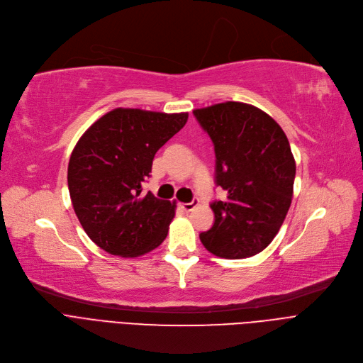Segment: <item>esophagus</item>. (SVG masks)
<instances>
[{"mask_svg": "<svg viewBox=\"0 0 363 363\" xmlns=\"http://www.w3.org/2000/svg\"><path fill=\"white\" fill-rule=\"evenodd\" d=\"M197 206H199V200H197V199H194L191 203H181V204H179V207L182 208L184 212H191L193 208L197 207Z\"/></svg>", "mask_w": 363, "mask_h": 363, "instance_id": "obj_1", "label": "esophagus"}]
</instances>
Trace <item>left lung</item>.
<instances>
[{
  "instance_id": "1",
  "label": "left lung",
  "mask_w": 363,
  "mask_h": 363,
  "mask_svg": "<svg viewBox=\"0 0 363 363\" xmlns=\"http://www.w3.org/2000/svg\"><path fill=\"white\" fill-rule=\"evenodd\" d=\"M193 113L215 145V182L226 193L211 204L215 222L200 240L219 257L255 256L275 238L291 204L296 162L287 135L269 114L245 103Z\"/></svg>"
}]
</instances>
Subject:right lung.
I'll return each mask as SVG.
<instances>
[{"mask_svg": "<svg viewBox=\"0 0 363 363\" xmlns=\"http://www.w3.org/2000/svg\"><path fill=\"white\" fill-rule=\"evenodd\" d=\"M186 121L188 113L119 107L76 143L67 167L72 204L86 235L104 252L138 257L166 238L175 203L143 194V182L157 150Z\"/></svg>", "mask_w": 363, "mask_h": 363, "instance_id": "add662e5", "label": "right lung"}]
</instances>
